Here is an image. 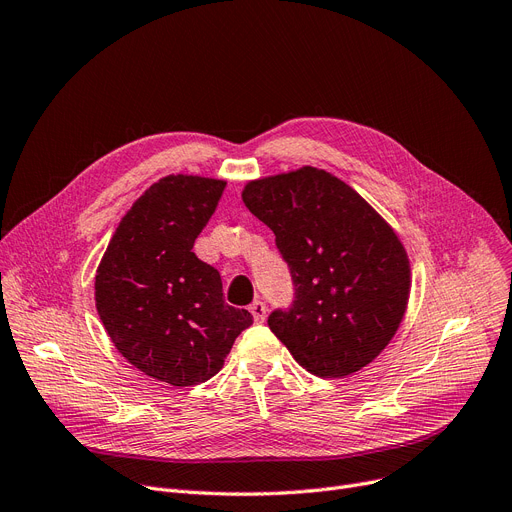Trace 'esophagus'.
<instances>
[{
	"mask_svg": "<svg viewBox=\"0 0 512 512\" xmlns=\"http://www.w3.org/2000/svg\"><path fill=\"white\" fill-rule=\"evenodd\" d=\"M250 312H252L256 323H264V319H266V306H264V302L256 300V302L250 306Z\"/></svg>",
	"mask_w": 512,
	"mask_h": 512,
	"instance_id": "esophagus-1",
	"label": "esophagus"
}]
</instances>
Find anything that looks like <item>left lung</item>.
I'll list each match as a JSON object with an SVG mask.
<instances>
[{"mask_svg":"<svg viewBox=\"0 0 512 512\" xmlns=\"http://www.w3.org/2000/svg\"><path fill=\"white\" fill-rule=\"evenodd\" d=\"M243 204L275 233L294 302L269 327L308 373L346 377L373 362L398 331L410 264L394 229L325 170L250 181Z\"/></svg>","mask_w":512,"mask_h":512,"instance_id":"1","label":"left lung"}]
</instances>
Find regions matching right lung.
<instances>
[{
  "instance_id": "1",
  "label": "right lung",
  "mask_w": 512,
  "mask_h": 512,
  "mask_svg": "<svg viewBox=\"0 0 512 512\" xmlns=\"http://www.w3.org/2000/svg\"><path fill=\"white\" fill-rule=\"evenodd\" d=\"M225 181L170 175L123 216L95 275L97 314L133 367L175 387L223 369L254 319L223 300L214 266L193 254Z\"/></svg>"
}]
</instances>
